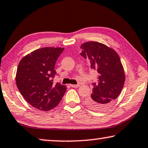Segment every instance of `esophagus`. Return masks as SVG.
<instances>
[{
  "label": "esophagus",
  "instance_id": "34e87169",
  "mask_svg": "<svg viewBox=\"0 0 148 148\" xmlns=\"http://www.w3.org/2000/svg\"><path fill=\"white\" fill-rule=\"evenodd\" d=\"M70 86L72 87V88H78L80 86L79 84H70Z\"/></svg>",
  "mask_w": 148,
  "mask_h": 148
}]
</instances>
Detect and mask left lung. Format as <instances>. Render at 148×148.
<instances>
[{
  "label": "left lung",
  "instance_id": "obj_1",
  "mask_svg": "<svg viewBox=\"0 0 148 148\" xmlns=\"http://www.w3.org/2000/svg\"><path fill=\"white\" fill-rule=\"evenodd\" d=\"M84 58H88L90 68L99 74L98 82L92 83V93L86 105L95 111H102L112 105L121 94L125 75L117 53L113 49L97 41H88L80 45Z\"/></svg>",
  "mask_w": 148,
  "mask_h": 148
}]
</instances>
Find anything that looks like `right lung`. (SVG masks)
Returning a JSON list of instances; mask_svg holds the SVG:
<instances>
[{
    "label": "right lung",
    "mask_w": 148,
    "mask_h": 148,
    "mask_svg": "<svg viewBox=\"0 0 148 148\" xmlns=\"http://www.w3.org/2000/svg\"><path fill=\"white\" fill-rule=\"evenodd\" d=\"M64 47L37 49L21 60L16 74V86L24 99L37 109L49 111L57 106L66 90L53 84L56 62Z\"/></svg>",
    "instance_id": "1"
}]
</instances>
